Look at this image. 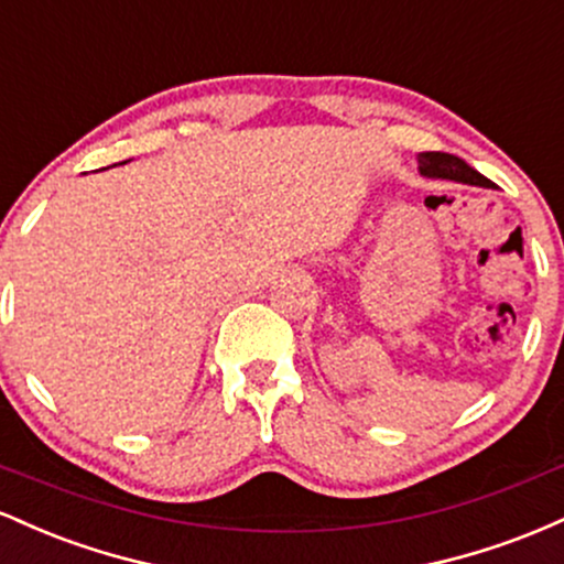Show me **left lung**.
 Returning <instances> with one entry per match:
<instances>
[{
    "mask_svg": "<svg viewBox=\"0 0 564 564\" xmlns=\"http://www.w3.org/2000/svg\"><path fill=\"white\" fill-rule=\"evenodd\" d=\"M419 170L426 177H440V180H456V183L464 185H477V187H494L488 177H482L480 172L471 170L467 161L458 156H451V153L440 151H426L419 156Z\"/></svg>",
    "mask_w": 564,
    "mask_h": 564,
    "instance_id": "8db88e82",
    "label": "left lung"
}]
</instances>
